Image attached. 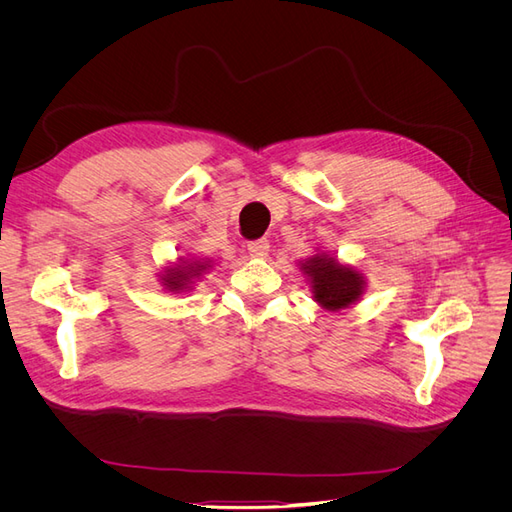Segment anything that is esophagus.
<instances>
[{"mask_svg": "<svg viewBox=\"0 0 512 512\" xmlns=\"http://www.w3.org/2000/svg\"><path fill=\"white\" fill-rule=\"evenodd\" d=\"M247 252H250L252 258H267L269 256V241L267 239H258L247 243Z\"/></svg>", "mask_w": 512, "mask_h": 512, "instance_id": "34e87169", "label": "esophagus"}]
</instances>
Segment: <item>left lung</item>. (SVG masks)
<instances>
[{"mask_svg":"<svg viewBox=\"0 0 512 512\" xmlns=\"http://www.w3.org/2000/svg\"><path fill=\"white\" fill-rule=\"evenodd\" d=\"M301 271L312 288L314 301L327 312H342L363 297L367 288L365 275L339 262L329 252H318L301 260Z\"/></svg>","mask_w":512,"mask_h":512,"instance_id":"8db88e82","label":"left lung"}]
</instances>
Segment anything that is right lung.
<instances>
[{
    "label": "right lung",
    "mask_w": 512,
    "mask_h": 512,
    "mask_svg": "<svg viewBox=\"0 0 512 512\" xmlns=\"http://www.w3.org/2000/svg\"><path fill=\"white\" fill-rule=\"evenodd\" d=\"M211 267V260L207 258H177V262H170L160 273V284L173 294L188 292Z\"/></svg>",
    "instance_id": "1"
}]
</instances>
